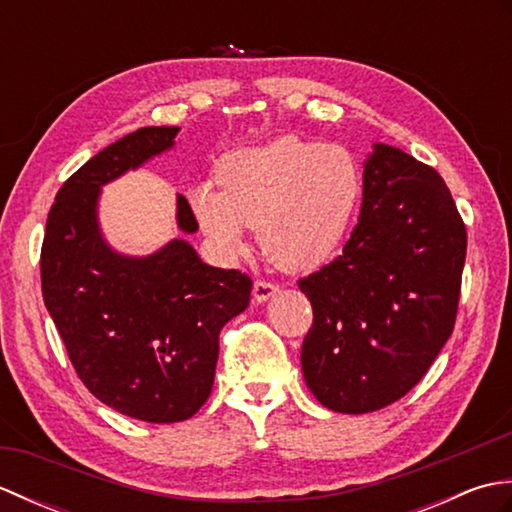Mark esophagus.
Instances as JSON below:
<instances>
[{"instance_id": "obj_1", "label": "esophagus", "mask_w": 512, "mask_h": 512, "mask_svg": "<svg viewBox=\"0 0 512 512\" xmlns=\"http://www.w3.org/2000/svg\"><path fill=\"white\" fill-rule=\"evenodd\" d=\"M277 292H279V286L270 284V281H255L253 299H255V303H266L270 297H275Z\"/></svg>"}]
</instances>
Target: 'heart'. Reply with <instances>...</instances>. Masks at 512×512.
Returning a JSON list of instances; mask_svg holds the SVG:
<instances>
[{
  "label": "heart",
  "mask_w": 512,
  "mask_h": 512,
  "mask_svg": "<svg viewBox=\"0 0 512 512\" xmlns=\"http://www.w3.org/2000/svg\"><path fill=\"white\" fill-rule=\"evenodd\" d=\"M217 180L222 190L202 182L191 193L211 246L231 257L246 228H257L264 255L292 273L339 253L363 202V169L350 149L290 134L224 156Z\"/></svg>",
  "instance_id": "heart-1"
}]
</instances>
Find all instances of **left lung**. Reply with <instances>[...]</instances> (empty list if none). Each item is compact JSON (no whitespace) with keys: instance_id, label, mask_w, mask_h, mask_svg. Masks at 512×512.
Here are the masks:
<instances>
[{"instance_id":"1","label":"left lung","mask_w":512,"mask_h":512,"mask_svg":"<svg viewBox=\"0 0 512 512\" xmlns=\"http://www.w3.org/2000/svg\"><path fill=\"white\" fill-rule=\"evenodd\" d=\"M464 257L466 228L440 173L374 143L343 255L299 281L314 312L301 347L314 398L369 413L416 387L453 332Z\"/></svg>"}]
</instances>
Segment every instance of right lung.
Listing matches in <instances>:
<instances>
[{"label":"right lung","instance_id":"obj_1","mask_svg":"<svg viewBox=\"0 0 512 512\" xmlns=\"http://www.w3.org/2000/svg\"><path fill=\"white\" fill-rule=\"evenodd\" d=\"M180 127H140L105 147L59 189L41 248V290L76 374L123 416L189 420L211 396L220 330L248 308L253 281L204 264L184 237L149 255L107 242L105 184L176 147ZM176 224L198 222L176 195Z\"/></svg>","mask_w":512,"mask_h":512}]
</instances>
